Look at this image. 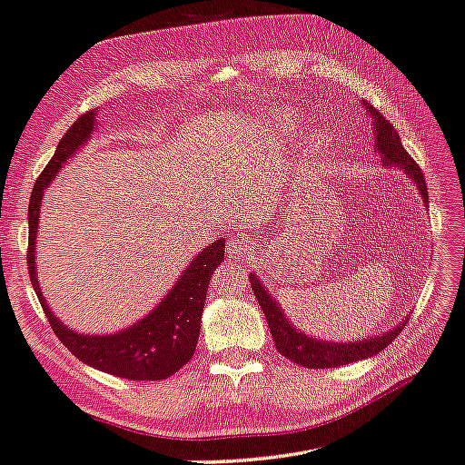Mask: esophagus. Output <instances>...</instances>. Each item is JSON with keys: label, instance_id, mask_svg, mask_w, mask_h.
<instances>
[{"label": "esophagus", "instance_id": "obj_1", "mask_svg": "<svg viewBox=\"0 0 465 465\" xmlns=\"http://www.w3.org/2000/svg\"><path fill=\"white\" fill-rule=\"evenodd\" d=\"M250 250H252L250 242L243 238V235H240V233H233L232 238H230V242H227V254H230V258H235V260L248 258Z\"/></svg>", "mask_w": 465, "mask_h": 465}]
</instances>
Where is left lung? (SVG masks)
Segmentation results:
<instances>
[{
  "instance_id": "8db88e82",
  "label": "left lung",
  "mask_w": 465,
  "mask_h": 465,
  "mask_svg": "<svg viewBox=\"0 0 465 465\" xmlns=\"http://www.w3.org/2000/svg\"><path fill=\"white\" fill-rule=\"evenodd\" d=\"M366 114L370 115L374 125V152L378 154V160L386 168H396L407 174V179L415 184L420 201H423L425 209H429V195H427V184L425 176L420 173L415 160L409 156V152L402 148L399 132L394 130V125L386 120V117L374 109L368 101L361 99ZM250 282L254 289L256 299L260 302V309L264 311L270 333L276 343V350L282 353L286 360L294 361V364L305 366V368H337L351 364V361H360L366 358H372L376 353L382 351L388 343L396 340V335L402 331L407 317H404L399 325H394L386 331L370 337H361L358 341H331V340H319L315 335H307L305 331L289 321L284 309L281 307L270 291L260 281L256 272H250Z\"/></svg>"
}]
</instances>
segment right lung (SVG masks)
<instances>
[{"mask_svg": "<svg viewBox=\"0 0 465 465\" xmlns=\"http://www.w3.org/2000/svg\"><path fill=\"white\" fill-rule=\"evenodd\" d=\"M95 115V112H87L71 125L69 132L58 142L53 160L34 184L28 207L30 281L53 331L83 364L128 380H164L179 372L193 358V351L197 348L209 281L213 270L223 262L225 238H217L213 243L201 250L176 278L173 289L156 302L154 309L148 311L136 323L117 329L114 333H81L63 323L53 313L38 282L36 238L42 197H45L48 184L54 181L66 160L85 146V142L97 130L99 122Z\"/></svg>", "mask_w": 465, "mask_h": 465, "instance_id": "right-lung-1", "label": "right lung"}]
</instances>
